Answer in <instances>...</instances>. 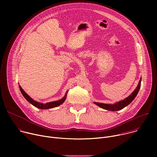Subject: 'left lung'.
Returning a JSON list of instances; mask_svg holds the SVG:
<instances>
[{
	"instance_id": "1",
	"label": "left lung",
	"mask_w": 157,
	"mask_h": 157,
	"mask_svg": "<svg viewBox=\"0 0 157 157\" xmlns=\"http://www.w3.org/2000/svg\"><path fill=\"white\" fill-rule=\"evenodd\" d=\"M141 78L139 81V82L138 84L137 87L136 88L135 90H134L132 93L127 98H126L125 99H124L122 101H119L114 104H104V103H99V102H94L95 104H96L97 105H98L99 107H100L102 109H106L108 110H110V111H117V110H119L122 109L123 108H124L125 107H126L127 105H128L130 103H131L132 102V101L136 98V96L137 95L139 89L140 88V85H141Z\"/></svg>"
}]
</instances>
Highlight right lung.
Returning <instances> with one entry per match:
<instances>
[{
  "label": "right lung",
  "mask_w": 157,
  "mask_h": 157,
  "mask_svg": "<svg viewBox=\"0 0 157 157\" xmlns=\"http://www.w3.org/2000/svg\"><path fill=\"white\" fill-rule=\"evenodd\" d=\"M19 88H20V90L22 94V95L24 96V97L27 99V101H29L31 104H32L33 105H34L35 107L40 109H51V108H53V107H56L57 106H59V105H61V104H63L66 98V95L68 92H66L65 96L60 100L56 101H53V102H47L45 104H43V103H41V102H38L35 101V100H33L32 98H31L24 90L20 86H19Z\"/></svg>",
  "instance_id": "right-lung-1"
}]
</instances>
